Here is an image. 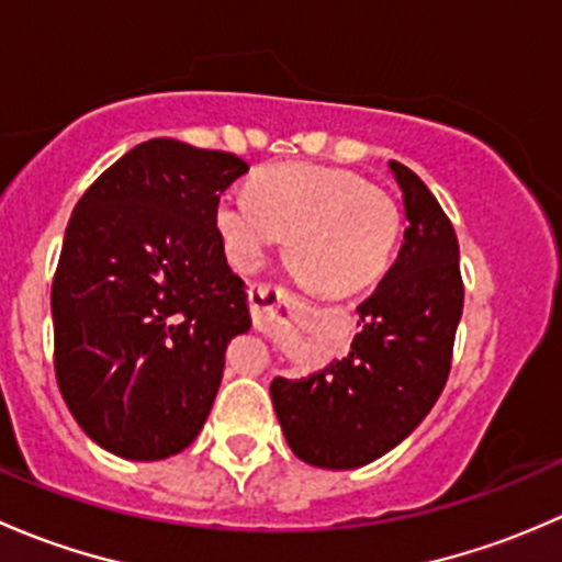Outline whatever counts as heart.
<instances>
[{
	"label": "heart",
	"instance_id": "1",
	"mask_svg": "<svg viewBox=\"0 0 562 562\" xmlns=\"http://www.w3.org/2000/svg\"><path fill=\"white\" fill-rule=\"evenodd\" d=\"M214 225L231 263L252 274L288 236V255L321 291L350 293L370 285L389 266L400 234L394 198L342 168H263L247 195L217 201Z\"/></svg>",
	"mask_w": 562,
	"mask_h": 562
}]
</instances>
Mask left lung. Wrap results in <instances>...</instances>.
Instances as JSON below:
<instances>
[{"mask_svg": "<svg viewBox=\"0 0 562 562\" xmlns=\"http://www.w3.org/2000/svg\"><path fill=\"white\" fill-rule=\"evenodd\" d=\"M405 203V241L370 299L345 359L299 381L274 378L271 402L288 446L326 470L375 462L424 422L451 370L462 317L454 225L402 162H389Z\"/></svg>", "mask_w": 562, "mask_h": 562, "instance_id": "obj_1", "label": "left lung"}]
</instances>
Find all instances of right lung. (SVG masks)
Instances as JSON below:
<instances>
[{"label": "right lung", "instance_id": "obj_1", "mask_svg": "<svg viewBox=\"0 0 562 562\" xmlns=\"http://www.w3.org/2000/svg\"><path fill=\"white\" fill-rule=\"evenodd\" d=\"M247 171L228 151L151 138L72 209L50 288L54 367L100 449L155 462L209 418L225 348L252 326L214 225L220 195Z\"/></svg>", "mask_w": 562, "mask_h": 562}]
</instances>
